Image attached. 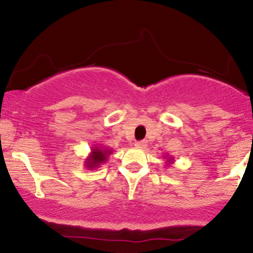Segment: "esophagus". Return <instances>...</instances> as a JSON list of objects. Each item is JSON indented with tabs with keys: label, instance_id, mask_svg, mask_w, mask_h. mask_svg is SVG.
I'll return each mask as SVG.
<instances>
[{
	"label": "esophagus",
	"instance_id": "obj_1",
	"mask_svg": "<svg viewBox=\"0 0 253 253\" xmlns=\"http://www.w3.org/2000/svg\"><path fill=\"white\" fill-rule=\"evenodd\" d=\"M134 145H135V147H138V149H145V147L147 146V143L146 141L141 140V141H136Z\"/></svg>",
	"mask_w": 253,
	"mask_h": 253
}]
</instances>
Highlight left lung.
I'll list each match as a JSON object with an SVG mask.
<instances>
[{
    "label": "left lung",
    "instance_id": "obj_1",
    "mask_svg": "<svg viewBox=\"0 0 253 253\" xmlns=\"http://www.w3.org/2000/svg\"><path fill=\"white\" fill-rule=\"evenodd\" d=\"M165 159H167V165H168V167H169L170 164H172L173 162H175V161H173L172 157H169V156H165Z\"/></svg>",
    "mask_w": 253,
    "mask_h": 253
}]
</instances>
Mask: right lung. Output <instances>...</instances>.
Segmentation results:
<instances>
[{
  "label": "right lung",
  "instance_id": "right-lung-1",
  "mask_svg": "<svg viewBox=\"0 0 253 253\" xmlns=\"http://www.w3.org/2000/svg\"><path fill=\"white\" fill-rule=\"evenodd\" d=\"M113 153V150L108 149V147H103L97 145V146L91 147V152L90 155L85 158L84 165H85L86 169L94 170L100 168L101 164L106 163L108 157Z\"/></svg>",
  "mask_w": 253,
  "mask_h": 253
}]
</instances>
